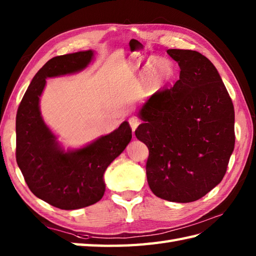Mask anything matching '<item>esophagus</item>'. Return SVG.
Returning a JSON list of instances; mask_svg holds the SVG:
<instances>
[{"mask_svg": "<svg viewBox=\"0 0 256 256\" xmlns=\"http://www.w3.org/2000/svg\"><path fill=\"white\" fill-rule=\"evenodd\" d=\"M128 123H130V125H131L132 131L134 132L135 130H136V128L138 126V124H140V120H138V118L132 116V118H128Z\"/></svg>", "mask_w": 256, "mask_h": 256, "instance_id": "obj_1", "label": "esophagus"}]
</instances>
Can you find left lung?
<instances>
[{"label":"left lung","instance_id":"left-lung-1","mask_svg":"<svg viewBox=\"0 0 256 256\" xmlns=\"http://www.w3.org/2000/svg\"><path fill=\"white\" fill-rule=\"evenodd\" d=\"M167 54L179 64V80L145 102L135 135L150 150L152 192L186 204L202 198L224 177L236 143L234 108L208 58L188 50Z\"/></svg>","mask_w":256,"mask_h":256}]
</instances>
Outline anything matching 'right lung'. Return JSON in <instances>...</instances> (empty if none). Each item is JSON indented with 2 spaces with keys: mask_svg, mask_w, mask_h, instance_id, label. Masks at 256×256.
<instances>
[{
  "mask_svg": "<svg viewBox=\"0 0 256 256\" xmlns=\"http://www.w3.org/2000/svg\"><path fill=\"white\" fill-rule=\"evenodd\" d=\"M92 58L94 52L86 50L48 60L32 78L16 114V162L27 186L36 197L62 210L84 208L103 197L104 172L132 138L124 121L84 148L66 152L42 118L40 99L46 79L81 72Z\"/></svg>",
  "mask_w": 256,
  "mask_h": 256,
  "instance_id": "right-lung-1",
  "label": "right lung"
}]
</instances>
